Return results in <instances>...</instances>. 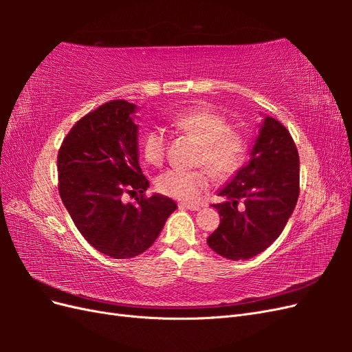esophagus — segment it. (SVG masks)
Wrapping results in <instances>:
<instances>
[{"label":"esophagus","mask_w":352,"mask_h":352,"mask_svg":"<svg viewBox=\"0 0 352 352\" xmlns=\"http://www.w3.org/2000/svg\"><path fill=\"white\" fill-rule=\"evenodd\" d=\"M202 207H204L202 204H189V202H180L179 204V208H186V210H192V211H198Z\"/></svg>","instance_id":"obj_1"}]
</instances>
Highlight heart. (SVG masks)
Wrapping results in <instances>:
<instances>
[{"mask_svg":"<svg viewBox=\"0 0 352 352\" xmlns=\"http://www.w3.org/2000/svg\"><path fill=\"white\" fill-rule=\"evenodd\" d=\"M172 124L201 142L198 166H206L219 179L236 175L248 160L251 144L248 136L232 129L225 116L207 109L195 107L176 114ZM167 133L162 126H153L142 138V154L150 164L164 162ZM208 168H170L155 180L160 194L184 202H197L211 186L212 176Z\"/></svg>","mask_w":352,"mask_h":352,"instance_id":"heart-1","label":"heart"}]
</instances>
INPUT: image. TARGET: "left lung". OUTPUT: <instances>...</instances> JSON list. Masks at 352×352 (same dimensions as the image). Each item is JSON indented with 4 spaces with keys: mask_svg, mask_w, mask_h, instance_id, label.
Wrapping results in <instances>:
<instances>
[{
    "mask_svg": "<svg viewBox=\"0 0 352 352\" xmlns=\"http://www.w3.org/2000/svg\"><path fill=\"white\" fill-rule=\"evenodd\" d=\"M226 201L212 204L220 225L208 247L229 260H248L279 238L300 195V155L289 131L265 117L251 160L223 188Z\"/></svg>",
    "mask_w": 352,
    "mask_h": 352,
    "instance_id": "left-lung-1",
    "label": "left lung"
}]
</instances>
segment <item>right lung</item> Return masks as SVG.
Listing matches in <instances>:
<instances>
[{
  "label": "right lung",
  "mask_w": 352,
  "mask_h": 352,
  "mask_svg": "<svg viewBox=\"0 0 352 352\" xmlns=\"http://www.w3.org/2000/svg\"><path fill=\"white\" fill-rule=\"evenodd\" d=\"M136 105L113 100L85 114L63 141L58 192L82 236L111 258H132L151 247L176 202L146 197L138 163ZM137 195L124 203L122 195Z\"/></svg>",
  "instance_id": "1"
}]
</instances>
